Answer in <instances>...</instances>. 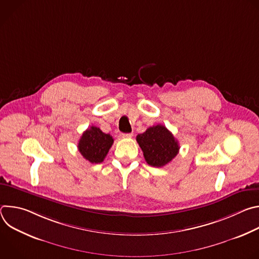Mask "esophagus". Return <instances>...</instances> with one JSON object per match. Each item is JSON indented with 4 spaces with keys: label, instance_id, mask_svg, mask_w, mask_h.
<instances>
[{
    "label": "esophagus",
    "instance_id": "esophagus-1",
    "mask_svg": "<svg viewBox=\"0 0 259 259\" xmlns=\"http://www.w3.org/2000/svg\"><path fill=\"white\" fill-rule=\"evenodd\" d=\"M133 136V133H122L121 137L122 138H131Z\"/></svg>",
    "mask_w": 259,
    "mask_h": 259
}]
</instances>
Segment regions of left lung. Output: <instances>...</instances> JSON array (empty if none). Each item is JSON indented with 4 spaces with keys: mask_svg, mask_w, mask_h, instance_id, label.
Returning a JSON list of instances; mask_svg holds the SVG:
<instances>
[{
    "mask_svg": "<svg viewBox=\"0 0 259 259\" xmlns=\"http://www.w3.org/2000/svg\"><path fill=\"white\" fill-rule=\"evenodd\" d=\"M136 140L146 163L153 167L167 165L179 152L178 141L163 125L150 127L145 132L138 134Z\"/></svg>",
    "mask_w": 259,
    "mask_h": 259,
    "instance_id": "1",
    "label": "left lung"
}]
</instances>
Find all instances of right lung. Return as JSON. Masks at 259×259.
<instances>
[{
  "instance_id": "1",
  "label": "right lung",
  "mask_w": 259,
  "mask_h": 259,
  "mask_svg": "<svg viewBox=\"0 0 259 259\" xmlns=\"http://www.w3.org/2000/svg\"><path fill=\"white\" fill-rule=\"evenodd\" d=\"M114 143L112 135L103 133L98 127L91 126L81 136L78 149L90 163H101Z\"/></svg>"
}]
</instances>
